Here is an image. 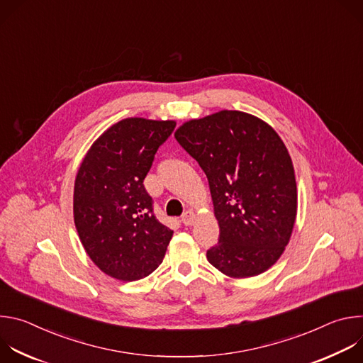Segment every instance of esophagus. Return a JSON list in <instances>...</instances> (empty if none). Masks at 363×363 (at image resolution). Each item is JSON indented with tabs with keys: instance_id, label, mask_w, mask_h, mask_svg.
I'll return each instance as SVG.
<instances>
[{
	"instance_id": "34e87169",
	"label": "esophagus",
	"mask_w": 363,
	"mask_h": 363,
	"mask_svg": "<svg viewBox=\"0 0 363 363\" xmlns=\"http://www.w3.org/2000/svg\"><path fill=\"white\" fill-rule=\"evenodd\" d=\"M195 220H196V217H195V214L192 213V211H186L184 216H182V224L184 225H186V227H189V225H192L194 223H195Z\"/></svg>"
}]
</instances>
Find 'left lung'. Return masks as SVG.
<instances>
[{"label":"left lung","mask_w":363,"mask_h":363,"mask_svg":"<svg viewBox=\"0 0 363 363\" xmlns=\"http://www.w3.org/2000/svg\"><path fill=\"white\" fill-rule=\"evenodd\" d=\"M175 138L208 178L220 225L208 262L235 279L270 269L297 213L294 169L280 136L252 115L221 111L184 123Z\"/></svg>","instance_id":"left-lung-1"}]
</instances>
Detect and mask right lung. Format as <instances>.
<instances>
[{"instance_id": "add662e5", "label": "right lung", "mask_w": 363, "mask_h": 363, "mask_svg": "<svg viewBox=\"0 0 363 363\" xmlns=\"http://www.w3.org/2000/svg\"><path fill=\"white\" fill-rule=\"evenodd\" d=\"M174 121L128 118L103 133L79 168L73 214L91 262L108 276L135 281L157 270L174 231L153 214L143 179Z\"/></svg>"}]
</instances>
